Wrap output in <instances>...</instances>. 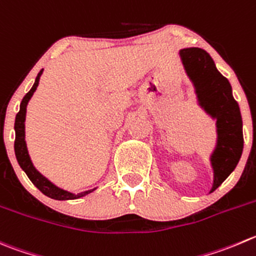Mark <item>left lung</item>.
I'll list each match as a JSON object with an SVG mask.
<instances>
[{"label": "left lung", "mask_w": 256, "mask_h": 256, "mask_svg": "<svg viewBox=\"0 0 256 256\" xmlns=\"http://www.w3.org/2000/svg\"><path fill=\"white\" fill-rule=\"evenodd\" d=\"M188 78L196 88L198 98L205 110L216 118L218 145L212 156L214 185L212 192L234 171L244 148L242 114L226 78L218 71L206 51L198 47L180 51Z\"/></svg>", "instance_id": "obj_1"}]
</instances>
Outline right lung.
Returning a JSON list of instances; mask_svg holds the SVG:
<instances>
[{
	"label": "right lung",
	"mask_w": 256,
	"mask_h": 256,
	"mask_svg": "<svg viewBox=\"0 0 256 256\" xmlns=\"http://www.w3.org/2000/svg\"><path fill=\"white\" fill-rule=\"evenodd\" d=\"M42 70L40 71V74L37 75L36 81H34V86H32L31 90L24 95V98H22L21 105H20V111L16 115V121H14V131H16V138H14V154H16V158L18 161L20 166L22 168V170L26 172V175L28 176L30 180L32 181L34 186L41 191L42 194H44L46 196L51 198L54 200H74L78 199V198L84 196V195L88 194L92 190L85 191V192H81V194H71L65 190H61V188H56L54 184L50 182L46 178L41 175L36 168L32 165L31 160H30L28 152H27L26 142H24V118H26V106L27 102L30 101L31 96L34 95V92L36 91L37 86H38L40 76H41Z\"/></svg>",
	"instance_id": "obj_1"
}]
</instances>
